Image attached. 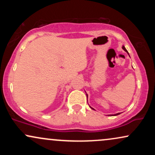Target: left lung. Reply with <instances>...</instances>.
<instances>
[{
  "mask_svg": "<svg viewBox=\"0 0 155 155\" xmlns=\"http://www.w3.org/2000/svg\"><path fill=\"white\" fill-rule=\"evenodd\" d=\"M122 49H124V51H126V52H127V54H128V51H127V49H125V47H124V46H123V47H122ZM90 108H91V107H90ZM92 109H94V108H92ZM120 114V113L116 114H114V115H113V114H111V116H117V115H119V114Z\"/></svg>",
  "mask_w": 155,
  "mask_h": 155,
  "instance_id": "obj_1",
  "label": "left lung"
}]
</instances>
